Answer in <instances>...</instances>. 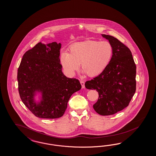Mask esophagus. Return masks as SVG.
Wrapping results in <instances>:
<instances>
[{"instance_id": "esophagus-1", "label": "esophagus", "mask_w": 156, "mask_h": 156, "mask_svg": "<svg viewBox=\"0 0 156 156\" xmlns=\"http://www.w3.org/2000/svg\"><path fill=\"white\" fill-rule=\"evenodd\" d=\"M80 83L81 85H82V87L83 88H85V86H84V82L83 81V80H80Z\"/></svg>"}]
</instances>
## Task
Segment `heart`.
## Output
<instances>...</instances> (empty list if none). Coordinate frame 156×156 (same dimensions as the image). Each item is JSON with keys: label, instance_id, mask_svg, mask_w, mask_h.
I'll return each instance as SVG.
<instances>
[{"label": "heart", "instance_id": "b5f03b06", "mask_svg": "<svg viewBox=\"0 0 156 156\" xmlns=\"http://www.w3.org/2000/svg\"><path fill=\"white\" fill-rule=\"evenodd\" d=\"M113 47L108 41H85L72 44L69 52L61 54V63L70 74H74L80 64L90 77L98 76L106 68L113 56Z\"/></svg>", "mask_w": 156, "mask_h": 156}]
</instances>
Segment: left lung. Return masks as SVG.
<instances>
[{"label":"left lung","mask_w":156,"mask_h":156,"mask_svg":"<svg viewBox=\"0 0 156 156\" xmlns=\"http://www.w3.org/2000/svg\"><path fill=\"white\" fill-rule=\"evenodd\" d=\"M113 47L110 63L98 76L85 83L90 90L99 93L97 102L93 105L100 115H110L129 106L136 91V66L129 48L118 39L102 34Z\"/></svg>","instance_id":"obj_1"}]
</instances>
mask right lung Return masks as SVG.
<instances>
[{
    "instance_id": "right-lung-1",
    "label": "right lung",
    "mask_w": 156,
    "mask_h": 156,
    "mask_svg": "<svg viewBox=\"0 0 156 156\" xmlns=\"http://www.w3.org/2000/svg\"><path fill=\"white\" fill-rule=\"evenodd\" d=\"M61 44L45 45L38 43L27 51L17 71L18 88L23 103L38 118L62 117L71 96L82 87L79 80L69 78L62 72L59 58ZM42 92V100L37 104L34 96Z\"/></svg>"
}]
</instances>
